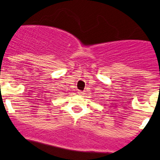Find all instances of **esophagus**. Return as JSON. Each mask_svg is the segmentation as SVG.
Here are the masks:
<instances>
[{"label":"esophagus","instance_id":"esophagus-1","mask_svg":"<svg viewBox=\"0 0 160 160\" xmlns=\"http://www.w3.org/2000/svg\"><path fill=\"white\" fill-rule=\"evenodd\" d=\"M78 94H79V95H83V92H79Z\"/></svg>","mask_w":160,"mask_h":160}]
</instances>
